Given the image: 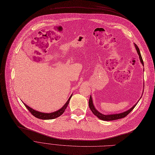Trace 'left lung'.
Here are the masks:
<instances>
[{
	"label": "left lung",
	"instance_id": "1",
	"mask_svg": "<svg viewBox=\"0 0 155 155\" xmlns=\"http://www.w3.org/2000/svg\"><path fill=\"white\" fill-rule=\"evenodd\" d=\"M134 46L136 47V49L137 50V52L139 55V59H140V61H141V62L142 63L143 65H144V62H143V58H142V57H141V53H140V50H139V48H138V47L137 46L136 44L134 43ZM140 99H141V98H140ZM139 101L137 102H139ZM137 103H136V104L132 107L131 108H130L129 110H127V111L124 112H122V113H120V114H110V115H104V114H101L100 112H99L98 110L95 108L94 105H93V100H92V98L90 96V100H89V107H90V108L91 109V110L92 111L93 114L97 116L98 119L102 120H105V121H110V120H117V119H122V118H124L125 117H126L132 110H133L135 107L136 106Z\"/></svg>",
	"mask_w": 155,
	"mask_h": 155
}]
</instances>
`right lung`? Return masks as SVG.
Masks as SVG:
<instances>
[{"instance_id":"right-lung-1","label":"right lung","mask_w":155,"mask_h":155,"mask_svg":"<svg viewBox=\"0 0 155 155\" xmlns=\"http://www.w3.org/2000/svg\"><path fill=\"white\" fill-rule=\"evenodd\" d=\"M72 97V95L69 97V98L68 99V100L67 101V102L65 103V104L58 110H57V111L54 112H51V113H43V112H40L38 111H36V110H33V108H31V107H28L27 105H26L25 104H24V105H25V107H26V108L29 110V112H30L33 116H35V117L38 118V119H43V120H49V119H55V118L61 116L65 111V110L67 108L69 101L71 100V98Z\"/></svg>"}]
</instances>
